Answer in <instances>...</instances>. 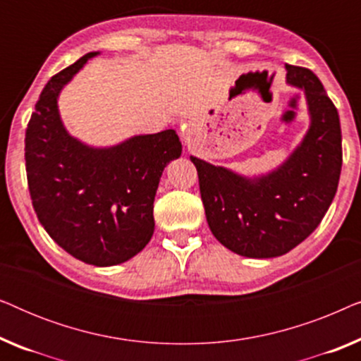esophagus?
I'll use <instances>...</instances> for the list:
<instances>
[{
	"label": "esophagus",
	"instance_id": "1",
	"mask_svg": "<svg viewBox=\"0 0 361 361\" xmlns=\"http://www.w3.org/2000/svg\"><path fill=\"white\" fill-rule=\"evenodd\" d=\"M189 136H190V126L184 125V126H182V130H180V137H182V140H187Z\"/></svg>",
	"mask_w": 361,
	"mask_h": 361
}]
</instances>
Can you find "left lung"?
Here are the masks:
<instances>
[{"instance_id": "1", "label": "left lung", "mask_w": 361, "mask_h": 361, "mask_svg": "<svg viewBox=\"0 0 361 361\" xmlns=\"http://www.w3.org/2000/svg\"><path fill=\"white\" fill-rule=\"evenodd\" d=\"M286 71L288 83L305 93L310 128L283 166L246 179L190 156L212 233L248 258H274L302 243L327 214L342 171L337 108L312 71L298 66Z\"/></svg>"}]
</instances>
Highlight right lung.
Returning <instances> with one entry per match:
<instances>
[{
	"instance_id": "1",
	"label": "right lung",
	"mask_w": 361,
	"mask_h": 361,
	"mask_svg": "<svg viewBox=\"0 0 361 361\" xmlns=\"http://www.w3.org/2000/svg\"><path fill=\"white\" fill-rule=\"evenodd\" d=\"M97 54H85L44 87L27 123L24 159L32 207L49 236L83 263L113 266L149 243L157 185L182 145L174 130L105 149L68 135L59 116V93Z\"/></svg>"
}]
</instances>
